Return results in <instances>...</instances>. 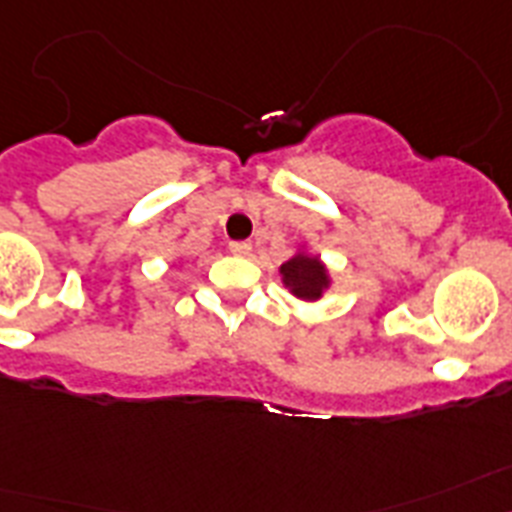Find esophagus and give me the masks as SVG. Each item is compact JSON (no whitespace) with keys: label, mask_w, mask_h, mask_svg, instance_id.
<instances>
[{"label":"esophagus","mask_w":512,"mask_h":512,"mask_svg":"<svg viewBox=\"0 0 512 512\" xmlns=\"http://www.w3.org/2000/svg\"><path fill=\"white\" fill-rule=\"evenodd\" d=\"M251 243L248 240H235V243H230V253L232 256H248L251 253Z\"/></svg>","instance_id":"obj_1"}]
</instances>
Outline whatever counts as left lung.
I'll return each mask as SVG.
<instances>
[{"label": "left lung", "instance_id": "8db88e82", "mask_svg": "<svg viewBox=\"0 0 512 512\" xmlns=\"http://www.w3.org/2000/svg\"><path fill=\"white\" fill-rule=\"evenodd\" d=\"M282 285L301 301H319L324 290L329 287V272L319 256H311L306 251H298L293 259H287L280 266Z\"/></svg>", "mask_w": 512, "mask_h": 512}]
</instances>
